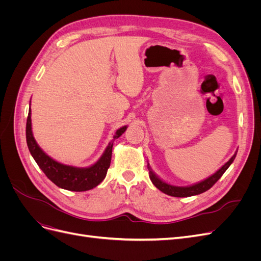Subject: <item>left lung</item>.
Instances as JSON below:
<instances>
[{
  "label": "left lung",
  "mask_w": 261,
  "mask_h": 261,
  "mask_svg": "<svg viewBox=\"0 0 261 261\" xmlns=\"http://www.w3.org/2000/svg\"><path fill=\"white\" fill-rule=\"evenodd\" d=\"M235 156H236V153L223 165L222 168H221L218 172H216L215 174L211 175L207 179L200 181V183L195 184V185L189 186V187H177V186H172V185L164 183V181H162L160 178H158L154 175V173L151 170H150V167L148 164L149 177H150V179H151L152 184L158 189H159V191H161L162 193L167 194V195H170V196H173V197H191V196H194V195H199L203 192L208 191V189H210L213 185L217 183V181L220 179V177L223 175V173L232 164V162L235 159Z\"/></svg>",
  "instance_id": "left-lung-1"
}]
</instances>
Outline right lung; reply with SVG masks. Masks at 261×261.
<instances>
[{"instance_id":"right-lung-1","label":"right lung","mask_w":261,"mask_h":261,"mask_svg":"<svg viewBox=\"0 0 261 261\" xmlns=\"http://www.w3.org/2000/svg\"><path fill=\"white\" fill-rule=\"evenodd\" d=\"M30 114L31 111L29 110L26 123V140L28 149L39 165V168L43 171L46 177L52 180L55 185L67 189V191L86 192L98 186L105 179L108 169L110 168V163H111L113 141L126 130V128H127L126 126L116 130L115 135L113 136V140L109 144L103 155L100 158V160L96 164H93L90 168L81 169L61 164L51 159L49 155H46L42 151L41 148L37 145L33 136V132H31Z\"/></svg>"}]
</instances>
